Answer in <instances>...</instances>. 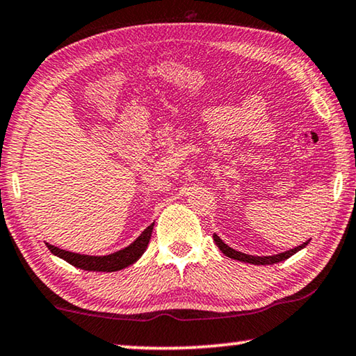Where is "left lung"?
Segmentation results:
<instances>
[{
    "mask_svg": "<svg viewBox=\"0 0 356 356\" xmlns=\"http://www.w3.org/2000/svg\"><path fill=\"white\" fill-rule=\"evenodd\" d=\"M212 238H214L217 248H219L220 251L224 252L227 257L235 259V261H240V262L252 264V265H272V264L283 262V261H286V259H289L291 256H294L296 252H299L300 249H304L307 245H309V241H310V240L305 241L304 245L297 246L294 249H289V251H284V252H280V254H273V256H249V254L235 251V249L230 248L229 245H225V243L220 240V236H217L216 233H214V236H212Z\"/></svg>",
    "mask_w": 356,
    "mask_h": 356,
    "instance_id": "obj_1",
    "label": "left lung"
}]
</instances>
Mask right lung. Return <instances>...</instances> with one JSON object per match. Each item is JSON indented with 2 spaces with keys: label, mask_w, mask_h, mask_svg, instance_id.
<instances>
[{
  "label": "right lung",
  "mask_w": 356,
  "mask_h": 356,
  "mask_svg": "<svg viewBox=\"0 0 356 356\" xmlns=\"http://www.w3.org/2000/svg\"><path fill=\"white\" fill-rule=\"evenodd\" d=\"M153 225H155V222L152 225H148L129 246L120 249L116 252L107 254V256H88V254L70 252L54 245H49V243H46V246L54 256L63 259V261L76 268L88 270V272H118V270H123L139 261L142 254L145 252L148 241L152 238Z\"/></svg>",
  "instance_id": "right-lung-1"
}]
</instances>
